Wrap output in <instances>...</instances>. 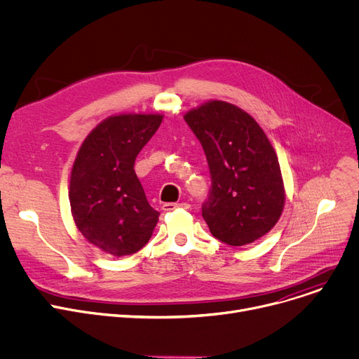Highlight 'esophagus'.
<instances>
[{"instance_id": "obj_1", "label": "esophagus", "mask_w": 359, "mask_h": 359, "mask_svg": "<svg viewBox=\"0 0 359 359\" xmlns=\"http://www.w3.org/2000/svg\"><path fill=\"white\" fill-rule=\"evenodd\" d=\"M188 207H189V204H187V203H165L162 205V210L163 212H172V210H175V208H188Z\"/></svg>"}]
</instances>
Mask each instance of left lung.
Instances as JSON below:
<instances>
[{"label": "left lung", "instance_id": "8db88e82", "mask_svg": "<svg viewBox=\"0 0 359 359\" xmlns=\"http://www.w3.org/2000/svg\"><path fill=\"white\" fill-rule=\"evenodd\" d=\"M184 120L200 140L212 175L203 219L212 235L243 246L281 217L285 189L276 151L255 118L235 104L212 100Z\"/></svg>", "mask_w": 359, "mask_h": 359}]
</instances>
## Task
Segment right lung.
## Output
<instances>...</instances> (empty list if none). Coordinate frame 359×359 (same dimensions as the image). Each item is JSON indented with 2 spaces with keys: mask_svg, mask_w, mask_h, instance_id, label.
<instances>
[{
  "mask_svg": "<svg viewBox=\"0 0 359 359\" xmlns=\"http://www.w3.org/2000/svg\"><path fill=\"white\" fill-rule=\"evenodd\" d=\"M162 114H117L102 120L75 158L69 203L78 230L113 257L132 255L151 239L159 213L147 203L135 161Z\"/></svg>",
  "mask_w": 359,
  "mask_h": 359,
  "instance_id": "1",
  "label": "right lung"
}]
</instances>
